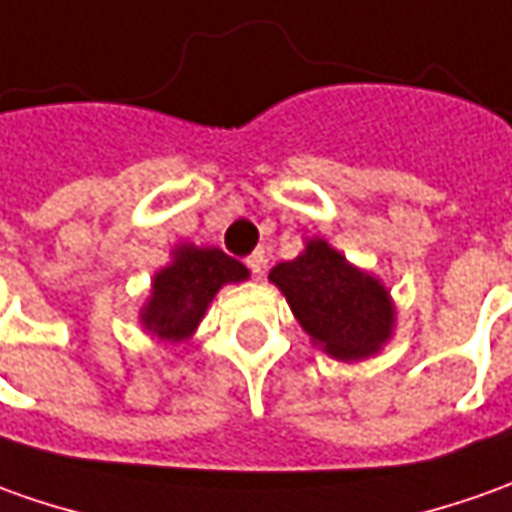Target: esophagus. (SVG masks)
I'll list each match as a JSON object with an SVG mask.
<instances>
[{
    "label": "esophagus",
    "mask_w": 512,
    "mask_h": 512,
    "mask_svg": "<svg viewBox=\"0 0 512 512\" xmlns=\"http://www.w3.org/2000/svg\"><path fill=\"white\" fill-rule=\"evenodd\" d=\"M246 266H249V271H252L255 277H260V274H263V269H266V255L257 249V252H252V255L246 257Z\"/></svg>",
    "instance_id": "1"
}]
</instances>
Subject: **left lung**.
Masks as SVG:
<instances>
[{"label": "left lung", "instance_id": "1", "mask_svg": "<svg viewBox=\"0 0 512 512\" xmlns=\"http://www.w3.org/2000/svg\"><path fill=\"white\" fill-rule=\"evenodd\" d=\"M269 280L294 316L333 358H361L387 342L395 311L384 285L350 266L325 241H311L294 260L277 263Z\"/></svg>", "mask_w": 512, "mask_h": 512}]
</instances>
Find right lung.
Segmentation results:
<instances>
[{
  "label": "right lung",
  "mask_w": 512,
  "mask_h": 512,
  "mask_svg": "<svg viewBox=\"0 0 512 512\" xmlns=\"http://www.w3.org/2000/svg\"><path fill=\"white\" fill-rule=\"evenodd\" d=\"M246 277L249 271L241 260L221 249L182 246L168 269L154 277V294L142 311V322L159 339L182 342L196 330L215 291L227 283H241Z\"/></svg>",
  "instance_id": "right-lung-1"
}]
</instances>
